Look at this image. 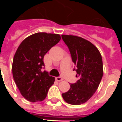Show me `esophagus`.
I'll list each match as a JSON object with an SVG mask.
<instances>
[{"instance_id": "1", "label": "esophagus", "mask_w": 122, "mask_h": 122, "mask_svg": "<svg viewBox=\"0 0 122 122\" xmlns=\"http://www.w3.org/2000/svg\"><path fill=\"white\" fill-rule=\"evenodd\" d=\"M56 80L57 81H61L63 80V79L62 78V77H56Z\"/></svg>"}]
</instances>
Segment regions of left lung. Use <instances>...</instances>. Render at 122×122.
I'll list each match as a JSON object with an SVG mask.
<instances>
[{"label":"left lung","instance_id":"left-lung-1","mask_svg":"<svg viewBox=\"0 0 122 122\" xmlns=\"http://www.w3.org/2000/svg\"><path fill=\"white\" fill-rule=\"evenodd\" d=\"M74 63L79 77L76 83L71 84L70 89L62 93L68 104L80 105L87 102L97 90L103 75V60L98 48L87 40L74 35H62Z\"/></svg>","mask_w":122,"mask_h":122}]
</instances>
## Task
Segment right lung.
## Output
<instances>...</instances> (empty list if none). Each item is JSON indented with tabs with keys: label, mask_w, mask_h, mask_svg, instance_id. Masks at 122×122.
I'll use <instances>...</instances> for the list:
<instances>
[{
	"label": "right lung",
	"mask_w": 122,
	"mask_h": 122,
	"mask_svg": "<svg viewBox=\"0 0 122 122\" xmlns=\"http://www.w3.org/2000/svg\"><path fill=\"white\" fill-rule=\"evenodd\" d=\"M60 39L59 34L38 32L25 38L17 49L13 60V76L20 93L28 101H43L54 84L55 77L41 70L45 66V55Z\"/></svg>",
	"instance_id": "add662e5"
}]
</instances>
